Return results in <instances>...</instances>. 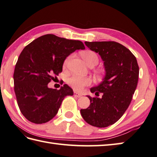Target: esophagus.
Listing matches in <instances>:
<instances>
[{"label":"esophagus","instance_id":"esophagus-1","mask_svg":"<svg viewBox=\"0 0 157 157\" xmlns=\"http://www.w3.org/2000/svg\"><path fill=\"white\" fill-rule=\"evenodd\" d=\"M74 96L75 97H78V98H80L82 97V94H79V93H78V92H75L74 93Z\"/></svg>","mask_w":157,"mask_h":157}]
</instances>
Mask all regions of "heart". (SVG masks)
I'll return each instance as SVG.
<instances>
[{"label":"heart","instance_id":"b5f03b06","mask_svg":"<svg viewBox=\"0 0 157 157\" xmlns=\"http://www.w3.org/2000/svg\"><path fill=\"white\" fill-rule=\"evenodd\" d=\"M82 56L83 59L84 60L86 63L88 64V66H94L99 63V58H98L97 55L93 51L87 50L82 52ZM70 59L71 56H69L66 58V60H64V66H67L68 64ZM68 82L72 88L75 89V90H79L84 88L85 86L90 84V79L87 78H83V77L74 75L69 79Z\"/></svg>","mask_w":157,"mask_h":157}]
</instances>
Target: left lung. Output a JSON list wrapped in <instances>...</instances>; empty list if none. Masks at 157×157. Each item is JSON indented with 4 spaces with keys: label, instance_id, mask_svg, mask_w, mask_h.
Returning <instances> with one entry per match:
<instances>
[{
    "label": "left lung",
    "instance_id": "8db88e82",
    "mask_svg": "<svg viewBox=\"0 0 157 157\" xmlns=\"http://www.w3.org/2000/svg\"><path fill=\"white\" fill-rule=\"evenodd\" d=\"M90 50L98 53L103 61L105 76L99 84L92 87L96 96L87 97L90 105L80 109L84 121L93 127L103 128L114 124L129 106L136 90L139 66L136 58L124 45L115 41H85Z\"/></svg>",
    "mask_w": 157,
    "mask_h": 157
}]
</instances>
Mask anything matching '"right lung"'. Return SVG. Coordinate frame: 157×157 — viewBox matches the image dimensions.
Returning a JSON list of instances; mask_svg holds the SVG:
<instances>
[{
  "instance_id": "right-lung-1",
  "label": "right lung",
  "mask_w": 157,
  "mask_h": 157,
  "mask_svg": "<svg viewBox=\"0 0 157 157\" xmlns=\"http://www.w3.org/2000/svg\"><path fill=\"white\" fill-rule=\"evenodd\" d=\"M83 43L52 34L39 36L24 48L15 64L14 90L20 111L28 121L45 123L57 114L64 98L73 91L64 84L60 90L48 84L62 72L66 58L77 50H84Z\"/></svg>"
}]
</instances>
